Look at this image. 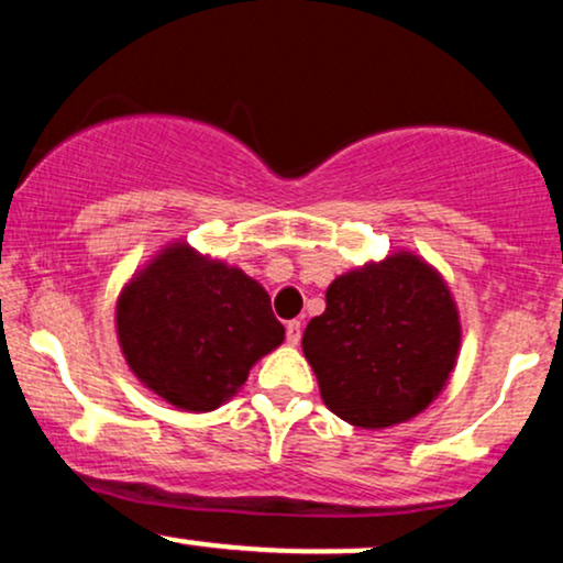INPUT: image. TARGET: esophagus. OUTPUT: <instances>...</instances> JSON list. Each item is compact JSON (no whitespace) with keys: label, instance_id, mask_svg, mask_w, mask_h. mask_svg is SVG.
<instances>
[{"label":"esophagus","instance_id":"esophagus-1","mask_svg":"<svg viewBox=\"0 0 563 563\" xmlns=\"http://www.w3.org/2000/svg\"><path fill=\"white\" fill-rule=\"evenodd\" d=\"M286 339L290 346H296L301 341V322L299 320H290L286 322Z\"/></svg>","mask_w":563,"mask_h":563}]
</instances>
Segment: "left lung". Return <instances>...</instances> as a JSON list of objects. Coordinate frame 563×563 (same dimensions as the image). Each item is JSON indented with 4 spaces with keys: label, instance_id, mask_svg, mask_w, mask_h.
<instances>
[{
    "label": "left lung",
    "instance_id": "1",
    "mask_svg": "<svg viewBox=\"0 0 563 563\" xmlns=\"http://www.w3.org/2000/svg\"><path fill=\"white\" fill-rule=\"evenodd\" d=\"M301 349L328 410L360 429L423 412L448 384L461 318L444 277L410 251L339 275Z\"/></svg>",
    "mask_w": 563,
    "mask_h": 563
}]
</instances>
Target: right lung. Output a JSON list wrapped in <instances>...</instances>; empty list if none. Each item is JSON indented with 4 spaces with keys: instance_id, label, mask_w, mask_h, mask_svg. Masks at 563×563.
<instances>
[{
    "instance_id": "obj_1",
    "label": "right lung",
    "mask_w": 563,
    "mask_h": 563,
    "mask_svg": "<svg viewBox=\"0 0 563 563\" xmlns=\"http://www.w3.org/2000/svg\"><path fill=\"white\" fill-rule=\"evenodd\" d=\"M115 333L140 384L187 412L235 397L286 339L260 283L185 241L132 275L115 301Z\"/></svg>"
}]
</instances>
